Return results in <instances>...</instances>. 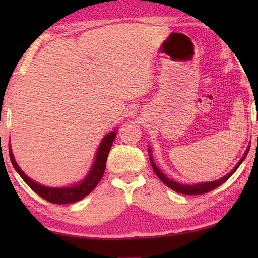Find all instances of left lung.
I'll use <instances>...</instances> for the list:
<instances>
[{"instance_id":"left-lung-1","label":"left lung","mask_w":258,"mask_h":258,"mask_svg":"<svg viewBox=\"0 0 258 258\" xmlns=\"http://www.w3.org/2000/svg\"><path fill=\"white\" fill-rule=\"evenodd\" d=\"M248 151L249 149H247L246 152H244V155L241 159H240L239 163L235 165V167L231 171L229 174H226L225 176L221 177L220 180H216V181H213V182H206V183H198V184H195V185H189V184H181V183H177L175 181H172L169 180L167 176H165L163 173H161L158 168L156 167V165L154 164V160H152L151 156H150V161H151V166H152V169H154V172L156 173V175L158 176L161 181L164 182V184L167 185L168 187H171L172 190L178 192V194H183V195H203V194H207V192L212 191L214 189H216L217 186H220L221 184H223V183L228 180V178L232 175V174L237 171L238 167L241 163L243 161V159L246 158V156L248 154ZM151 152V150L149 149V154Z\"/></svg>"}]
</instances>
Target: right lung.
I'll use <instances>...</instances> for the list:
<instances>
[{
  "label": "right lung",
  "mask_w": 258,
  "mask_h": 258,
  "mask_svg": "<svg viewBox=\"0 0 258 258\" xmlns=\"http://www.w3.org/2000/svg\"><path fill=\"white\" fill-rule=\"evenodd\" d=\"M115 138L116 132L108 133L106 137L103 138L102 142L100 143L99 146L97 156H95V161L92 168H91L90 173L87 174V176L81 183H78V184L71 187H47L38 184V183L30 180L28 176H26L25 173L21 171L18 164L16 163V160L14 158L10 146H9V155H10L11 163L14 165L16 171L18 172L21 178L27 183L30 189L36 192L38 196H41L42 198H44L47 202H50L52 204H72L86 197V196L89 195L90 192H92L94 190V187L98 185V183L102 178L104 169H106L107 157L109 151H110V148L112 146V142Z\"/></svg>",
  "instance_id": "right-lung-1"
}]
</instances>
